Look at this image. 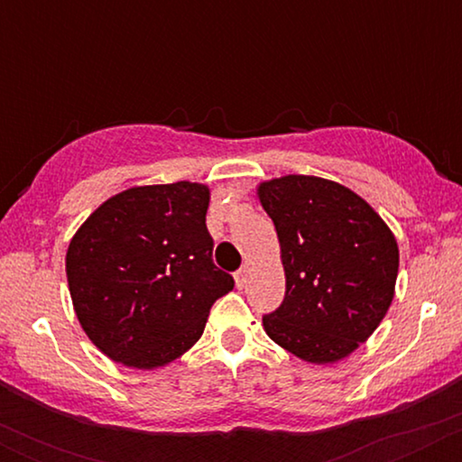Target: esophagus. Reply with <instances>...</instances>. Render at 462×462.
I'll list each match as a JSON object with an SVG mask.
<instances>
[{
	"instance_id": "obj_1",
	"label": "esophagus",
	"mask_w": 462,
	"mask_h": 462,
	"mask_svg": "<svg viewBox=\"0 0 462 462\" xmlns=\"http://www.w3.org/2000/svg\"><path fill=\"white\" fill-rule=\"evenodd\" d=\"M247 275H249V269H247V267H241V269H238V272L235 273V280H236L238 289H243V286L247 284Z\"/></svg>"
}]
</instances>
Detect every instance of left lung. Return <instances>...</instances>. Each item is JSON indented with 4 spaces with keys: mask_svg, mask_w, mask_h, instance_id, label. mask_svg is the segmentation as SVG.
Segmentation results:
<instances>
[{
    "mask_svg": "<svg viewBox=\"0 0 462 462\" xmlns=\"http://www.w3.org/2000/svg\"><path fill=\"white\" fill-rule=\"evenodd\" d=\"M280 241L286 293L264 332L306 363L349 356L384 319L400 249L383 217L343 184L282 176L258 187Z\"/></svg>",
    "mask_w": 462,
    "mask_h": 462,
    "instance_id": "left-lung-1",
    "label": "left lung"
}]
</instances>
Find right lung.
I'll return each instance as SVG.
<instances>
[{
    "mask_svg": "<svg viewBox=\"0 0 462 462\" xmlns=\"http://www.w3.org/2000/svg\"><path fill=\"white\" fill-rule=\"evenodd\" d=\"M208 201L198 182L134 187L73 235L65 258L73 310L110 360L164 367L198 343L210 306L235 289L213 263Z\"/></svg>",
    "mask_w": 462,
    "mask_h": 462,
    "instance_id": "add662e5",
    "label": "right lung"
}]
</instances>
